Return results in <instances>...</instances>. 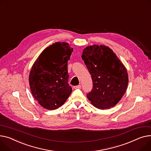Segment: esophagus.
<instances>
[{
    "mask_svg": "<svg viewBox=\"0 0 151 151\" xmlns=\"http://www.w3.org/2000/svg\"><path fill=\"white\" fill-rule=\"evenodd\" d=\"M81 88H82V86H81V85H78L77 86H74V89H81Z\"/></svg>",
    "mask_w": 151,
    "mask_h": 151,
    "instance_id": "obj_1",
    "label": "esophagus"
}]
</instances>
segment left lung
<instances>
[{"mask_svg": "<svg viewBox=\"0 0 151 151\" xmlns=\"http://www.w3.org/2000/svg\"><path fill=\"white\" fill-rule=\"evenodd\" d=\"M82 58L91 76L93 89L86 94L95 107L104 110L114 107L124 94L128 85L126 68L108 47H86Z\"/></svg>", "mask_w": 151, "mask_h": 151, "instance_id": "8db88e82", "label": "left lung"}]
</instances>
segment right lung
<instances>
[{"mask_svg": "<svg viewBox=\"0 0 151 151\" xmlns=\"http://www.w3.org/2000/svg\"><path fill=\"white\" fill-rule=\"evenodd\" d=\"M73 51L68 43L55 42L44 49L33 64L29 75L30 87L42 107L57 109L71 93L68 61Z\"/></svg>", "mask_w": 151, "mask_h": 151, "instance_id": "obj_1", "label": "right lung"}]
</instances>
